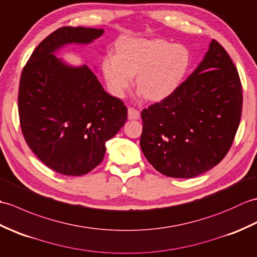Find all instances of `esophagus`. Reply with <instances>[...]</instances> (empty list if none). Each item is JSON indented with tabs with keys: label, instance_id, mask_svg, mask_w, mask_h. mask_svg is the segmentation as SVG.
Listing matches in <instances>:
<instances>
[{
	"label": "esophagus",
	"instance_id": "34e87169",
	"mask_svg": "<svg viewBox=\"0 0 257 257\" xmlns=\"http://www.w3.org/2000/svg\"><path fill=\"white\" fill-rule=\"evenodd\" d=\"M140 117V112L135 108H128V119L130 120H135V119H139Z\"/></svg>",
	"mask_w": 257,
	"mask_h": 257
}]
</instances>
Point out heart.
Listing matches in <instances>:
<instances>
[{
  "instance_id": "obj_1",
  "label": "heart",
  "mask_w": 257,
  "mask_h": 257,
  "mask_svg": "<svg viewBox=\"0 0 257 257\" xmlns=\"http://www.w3.org/2000/svg\"><path fill=\"white\" fill-rule=\"evenodd\" d=\"M187 47L160 38H127L118 43L117 55L102 58L101 72L108 90L121 98L134 83L147 99L160 101L181 85L190 66Z\"/></svg>"
}]
</instances>
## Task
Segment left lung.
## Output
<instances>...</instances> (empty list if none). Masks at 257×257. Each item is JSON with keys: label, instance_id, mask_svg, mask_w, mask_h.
Instances as JSON below:
<instances>
[{"label": "left lung", "instance_id": "obj_1", "mask_svg": "<svg viewBox=\"0 0 257 257\" xmlns=\"http://www.w3.org/2000/svg\"><path fill=\"white\" fill-rule=\"evenodd\" d=\"M235 65L215 40L199 66L172 95L141 111L140 147L157 171L194 178L222 161L242 114Z\"/></svg>", "mask_w": 257, "mask_h": 257}]
</instances>
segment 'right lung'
Here are the masks:
<instances>
[{
	"label": "right lung",
	"instance_id": "obj_1",
	"mask_svg": "<svg viewBox=\"0 0 257 257\" xmlns=\"http://www.w3.org/2000/svg\"><path fill=\"white\" fill-rule=\"evenodd\" d=\"M101 29L64 26L40 43L21 75L19 114L27 146L64 176H83L102 161L106 141L123 127L127 107L102 88L88 66H70L54 53L89 44Z\"/></svg>",
	"mask_w": 257,
	"mask_h": 257
}]
</instances>
